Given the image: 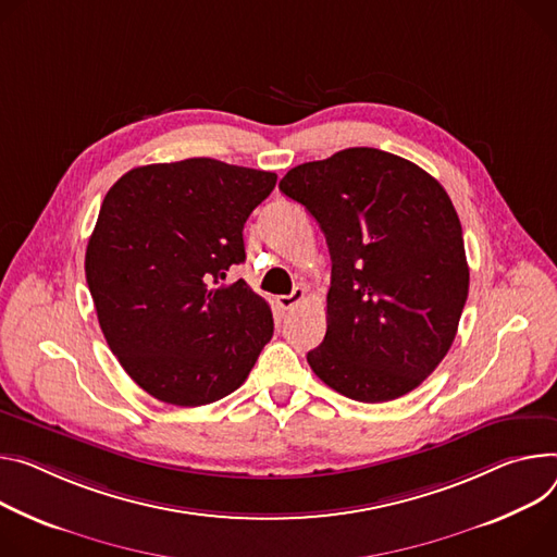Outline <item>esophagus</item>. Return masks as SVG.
<instances>
[{"instance_id":"34e87169","label":"esophagus","mask_w":557,"mask_h":557,"mask_svg":"<svg viewBox=\"0 0 557 557\" xmlns=\"http://www.w3.org/2000/svg\"><path fill=\"white\" fill-rule=\"evenodd\" d=\"M307 297V290L305 288H299V286H295L293 288V293H288V295H280L275 301H277V307L282 309V311H290L293 307H297L301 299Z\"/></svg>"}]
</instances>
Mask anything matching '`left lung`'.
I'll return each instance as SVG.
<instances>
[{"label":"left lung","instance_id":"obj_1","mask_svg":"<svg viewBox=\"0 0 557 557\" xmlns=\"http://www.w3.org/2000/svg\"><path fill=\"white\" fill-rule=\"evenodd\" d=\"M280 190L318 220L331 252L313 373L369 404L418 388L448 352L469 295L462 224L442 184L358 146L290 169Z\"/></svg>","mask_w":557,"mask_h":557}]
</instances>
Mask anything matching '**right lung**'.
I'll use <instances>...</instances> for the list:
<instances>
[{
  "instance_id": "obj_1",
  "label": "right lung",
  "mask_w": 557,
  "mask_h": 557,
  "mask_svg": "<svg viewBox=\"0 0 557 557\" xmlns=\"http://www.w3.org/2000/svg\"><path fill=\"white\" fill-rule=\"evenodd\" d=\"M277 175L190 158L137 166L107 193L86 246V282L122 369L175 407L244 384L273 337L267 299L244 280V224Z\"/></svg>"
}]
</instances>
